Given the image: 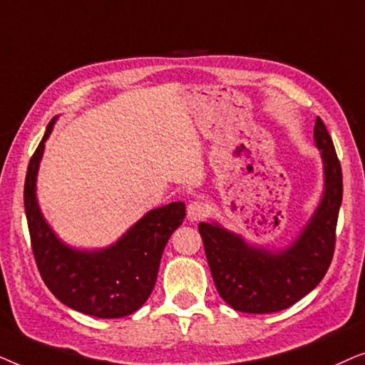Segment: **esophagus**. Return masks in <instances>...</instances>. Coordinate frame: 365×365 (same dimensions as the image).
Listing matches in <instances>:
<instances>
[{"instance_id":"34e87169","label":"esophagus","mask_w":365,"mask_h":365,"mask_svg":"<svg viewBox=\"0 0 365 365\" xmlns=\"http://www.w3.org/2000/svg\"><path fill=\"white\" fill-rule=\"evenodd\" d=\"M207 212H209L207 206L201 201H192L187 206V219H189V221H201V219L207 216Z\"/></svg>"}]
</instances>
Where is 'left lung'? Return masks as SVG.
<instances>
[{
    "label": "left lung",
    "mask_w": 365,
    "mask_h": 365,
    "mask_svg": "<svg viewBox=\"0 0 365 365\" xmlns=\"http://www.w3.org/2000/svg\"><path fill=\"white\" fill-rule=\"evenodd\" d=\"M314 139L322 153L326 191L316 214L291 247L271 254L249 247L217 224H199L219 296L239 312L269 314L291 307L322 281L331 266L342 202V169L321 118L316 119Z\"/></svg>",
    "instance_id": "8db88e82"
}]
</instances>
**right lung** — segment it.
<instances>
[{"label":"right lung","mask_w":365,"mask_h":365,"mask_svg":"<svg viewBox=\"0 0 365 365\" xmlns=\"http://www.w3.org/2000/svg\"><path fill=\"white\" fill-rule=\"evenodd\" d=\"M54 119L29 159L24 181L31 249L44 284L63 304L88 316L114 319L136 312L156 284L159 262L171 234L186 216L184 202L153 209L114 246L98 252L74 251L59 242L39 212L36 173Z\"/></svg>","instance_id":"right-lung-1"}]
</instances>
